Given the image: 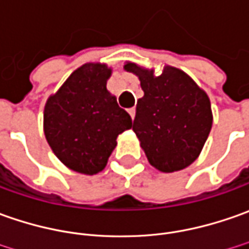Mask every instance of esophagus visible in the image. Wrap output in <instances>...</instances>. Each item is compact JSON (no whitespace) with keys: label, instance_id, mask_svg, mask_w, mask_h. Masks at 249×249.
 I'll return each mask as SVG.
<instances>
[{"label":"esophagus","instance_id":"1","mask_svg":"<svg viewBox=\"0 0 249 249\" xmlns=\"http://www.w3.org/2000/svg\"><path fill=\"white\" fill-rule=\"evenodd\" d=\"M128 113H129V116L132 117V120H133V118H135V114H136V108L135 107L128 108Z\"/></svg>","mask_w":249,"mask_h":249}]
</instances>
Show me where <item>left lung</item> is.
<instances>
[{
	"label": "left lung",
	"instance_id": "obj_1",
	"mask_svg": "<svg viewBox=\"0 0 249 249\" xmlns=\"http://www.w3.org/2000/svg\"><path fill=\"white\" fill-rule=\"evenodd\" d=\"M124 69L138 75L144 92L136 105L132 129L149 162L167 174L189 167L212 128L208 95L172 66H165L160 75L131 62Z\"/></svg>",
	"mask_w": 249,
	"mask_h": 249
}]
</instances>
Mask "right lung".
<instances>
[{
    "label": "right lung",
    "mask_w": 249,
    "mask_h": 249,
    "mask_svg": "<svg viewBox=\"0 0 249 249\" xmlns=\"http://www.w3.org/2000/svg\"><path fill=\"white\" fill-rule=\"evenodd\" d=\"M111 69L85 63L51 95L44 108V133L66 167L85 175L103 171L117 136L132 126L131 116L106 88Z\"/></svg>",
    "instance_id": "1"
}]
</instances>
